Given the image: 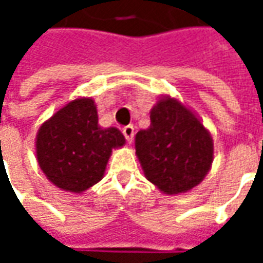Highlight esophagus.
<instances>
[{
    "mask_svg": "<svg viewBox=\"0 0 263 263\" xmlns=\"http://www.w3.org/2000/svg\"><path fill=\"white\" fill-rule=\"evenodd\" d=\"M122 132H124V135H125L126 141L131 143L132 139H134V135H135V129H134V126L132 125L125 126V128L122 129Z\"/></svg>",
    "mask_w": 263,
    "mask_h": 263,
    "instance_id": "obj_1",
    "label": "esophagus"
}]
</instances>
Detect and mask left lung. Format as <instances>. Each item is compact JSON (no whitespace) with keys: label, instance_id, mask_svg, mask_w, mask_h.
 <instances>
[{"label":"left lung","instance_id":"left-lung-1","mask_svg":"<svg viewBox=\"0 0 263 263\" xmlns=\"http://www.w3.org/2000/svg\"><path fill=\"white\" fill-rule=\"evenodd\" d=\"M145 177L162 193L190 192L203 182L214 159V143L196 112L163 96L151 109V125L135 137Z\"/></svg>","mask_w":263,"mask_h":263}]
</instances>
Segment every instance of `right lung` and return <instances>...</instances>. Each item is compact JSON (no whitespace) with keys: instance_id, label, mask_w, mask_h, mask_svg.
I'll return each instance as SVG.
<instances>
[{"instance_id":"right-lung-1","label":"right lung","mask_w":263,"mask_h":263,"mask_svg":"<svg viewBox=\"0 0 263 263\" xmlns=\"http://www.w3.org/2000/svg\"><path fill=\"white\" fill-rule=\"evenodd\" d=\"M36 159L60 190L83 193L104 176L112 149L125 145L118 128L98 125L97 105L76 98L45 121L36 134Z\"/></svg>"}]
</instances>
